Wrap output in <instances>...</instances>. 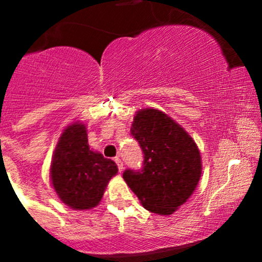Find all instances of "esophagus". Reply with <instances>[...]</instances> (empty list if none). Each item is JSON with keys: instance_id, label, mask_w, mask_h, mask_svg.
<instances>
[{"instance_id": "1", "label": "esophagus", "mask_w": 262, "mask_h": 262, "mask_svg": "<svg viewBox=\"0 0 262 262\" xmlns=\"http://www.w3.org/2000/svg\"><path fill=\"white\" fill-rule=\"evenodd\" d=\"M114 161L117 162V165H118V169H119V171H123V169H124V167H123V162H122V160L119 158H116L114 159Z\"/></svg>"}]
</instances>
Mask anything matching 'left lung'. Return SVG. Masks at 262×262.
<instances>
[{
  "label": "left lung",
  "mask_w": 262,
  "mask_h": 262,
  "mask_svg": "<svg viewBox=\"0 0 262 262\" xmlns=\"http://www.w3.org/2000/svg\"><path fill=\"white\" fill-rule=\"evenodd\" d=\"M130 133L144 154L143 167L125 170L123 179L145 209L170 215L193 193L202 173L194 140L167 114L138 111Z\"/></svg>",
  "instance_id": "left-lung-1"
}]
</instances>
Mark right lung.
<instances>
[{
	"label": "right lung",
	"mask_w": 262,
	"mask_h": 262,
	"mask_svg": "<svg viewBox=\"0 0 262 262\" xmlns=\"http://www.w3.org/2000/svg\"><path fill=\"white\" fill-rule=\"evenodd\" d=\"M86 127L74 123L61 134L54 151L50 177L66 206L91 209L100 203L108 181L118 172L116 162L90 149Z\"/></svg>",
	"instance_id": "obj_1"
}]
</instances>
